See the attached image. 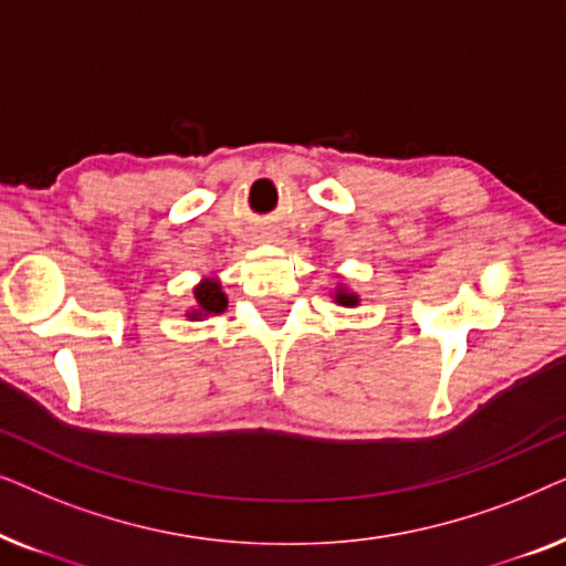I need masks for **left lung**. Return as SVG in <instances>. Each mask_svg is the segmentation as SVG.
Wrapping results in <instances>:
<instances>
[{"instance_id": "1", "label": "left lung", "mask_w": 566, "mask_h": 566, "mask_svg": "<svg viewBox=\"0 0 566 566\" xmlns=\"http://www.w3.org/2000/svg\"><path fill=\"white\" fill-rule=\"evenodd\" d=\"M329 296L335 298V304H339V306H347V308L360 306V296H358V293H355L347 283H337V289L332 291Z\"/></svg>"}]
</instances>
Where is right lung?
Wrapping results in <instances>:
<instances>
[{
    "instance_id": "1",
    "label": "right lung",
    "mask_w": 566,
    "mask_h": 566,
    "mask_svg": "<svg viewBox=\"0 0 566 566\" xmlns=\"http://www.w3.org/2000/svg\"><path fill=\"white\" fill-rule=\"evenodd\" d=\"M192 298L196 301H192V306L185 312V316H188L190 322L208 319V316L227 312V306H229V298L221 289V281L213 273L200 277L196 289H192Z\"/></svg>"
}]
</instances>
